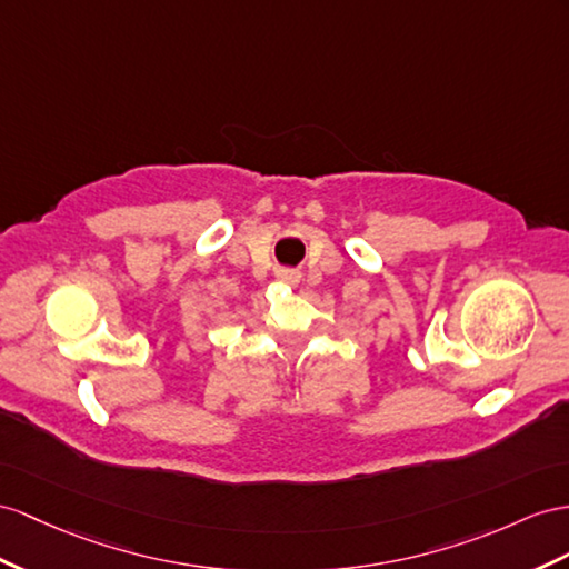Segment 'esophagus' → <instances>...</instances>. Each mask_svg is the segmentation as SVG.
<instances>
[{"label":"esophagus","mask_w":569,"mask_h":569,"mask_svg":"<svg viewBox=\"0 0 569 569\" xmlns=\"http://www.w3.org/2000/svg\"><path fill=\"white\" fill-rule=\"evenodd\" d=\"M286 276V279H293V273H283Z\"/></svg>","instance_id":"obj_1"}]
</instances>
